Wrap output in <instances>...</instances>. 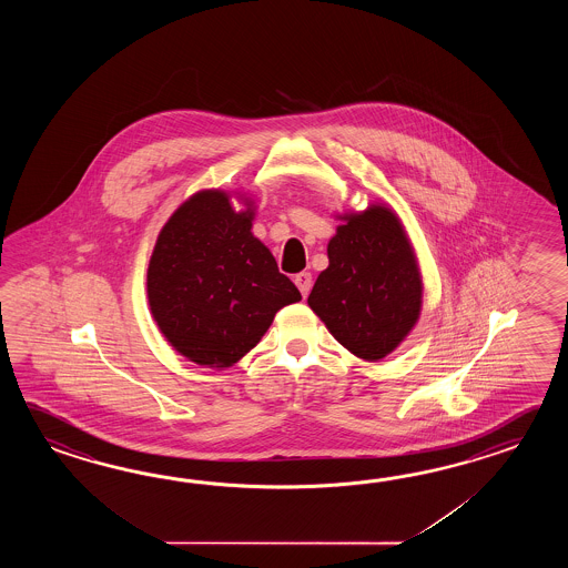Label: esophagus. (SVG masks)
<instances>
[{
    "label": "esophagus",
    "instance_id": "obj_1",
    "mask_svg": "<svg viewBox=\"0 0 568 568\" xmlns=\"http://www.w3.org/2000/svg\"><path fill=\"white\" fill-rule=\"evenodd\" d=\"M294 284L301 290L302 296H308V292L313 288V276L308 272H301L294 276Z\"/></svg>",
    "mask_w": 568,
    "mask_h": 568
}]
</instances>
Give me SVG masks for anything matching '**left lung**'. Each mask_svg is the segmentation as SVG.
<instances>
[{"label":"left lung","mask_w":568,"mask_h":568,"mask_svg":"<svg viewBox=\"0 0 568 568\" xmlns=\"http://www.w3.org/2000/svg\"><path fill=\"white\" fill-rule=\"evenodd\" d=\"M328 242L308 306L331 335L365 362H379L416 325L423 280L410 240L392 209L367 206L343 215Z\"/></svg>","instance_id":"8db88e82"}]
</instances>
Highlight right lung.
Segmentation results:
<instances>
[{
	"label": "right lung",
	"mask_w": 568,
	"mask_h": 568,
	"mask_svg": "<svg viewBox=\"0 0 568 568\" xmlns=\"http://www.w3.org/2000/svg\"><path fill=\"white\" fill-rule=\"evenodd\" d=\"M201 191L158 235L148 266V302L162 335L186 359L231 367L254 349L282 306L301 292L254 237V209Z\"/></svg>",
	"instance_id": "1"
}]
</instances>
